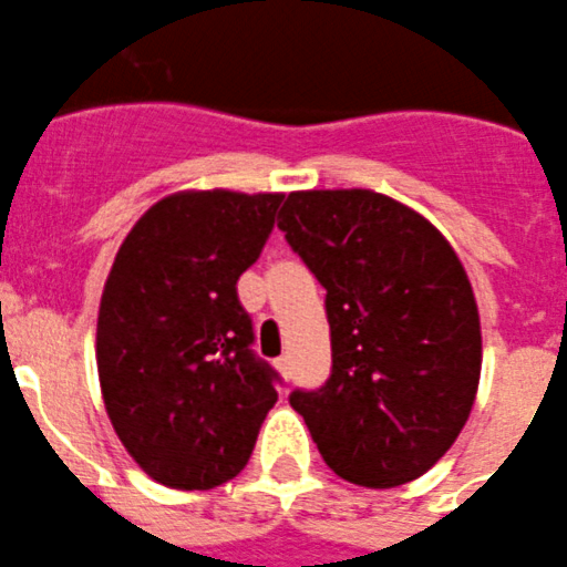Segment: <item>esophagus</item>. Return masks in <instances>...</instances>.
Here are the masks:
<instances>
[{
	"label": "esophagus",
	"instance_id": "obj_1",
	"mask_svg": "<svg viewBox=\"0 0 567 567\" xmlns=\"http://www.w3.org/2000/svg\"><path fill=\"white\" fill-rule=\"evenodd\" d=\"M277 370L282 372L285 379H290V355H279V359H277Z\"/></svg>",
	"mask_w": 567,
	"mask_h": 567
}]
</instances>
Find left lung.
I'll use <instances>...</instances> for the list:
<instances>
[{
  "label": "left lung",
  "instance_id": "obj_1",
  "mask_svg": "<svg viewBox=\"0 0 567 567\" xmlns=\"http://www.w3.org/2000/svg\"><path fill=\"white\" fill-rule=\"evenodd\" d=\"M279 228L328 290L333 370L293 390L339 477L392 488L461 435L481 381V316L461 259L404 203L370 188L290 192Z\"/></svg>",
  "mask_w": 567,
  "mask_h": 567
}]
</instances>
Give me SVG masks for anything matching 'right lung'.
Segmentation results:
<instances>
[{
  "label": "right lung",
  "mask_w": 567,
  "mask_h": 567,
  "mask_svg": "<svg viewBox=\"0 0 567 567\" xmlns=\"http://www.w3.org/2000/svg\"><path fill=\"white\" fill-rule=\"evenodd\" d=\"M285 195L177 192L126 234L95 333L106 415L152 481L183 492L246 468L277 370L251 350L237 279L262 254Z\"/></svg>",
  "instance_id": "add662e5"
}]
</instances>
